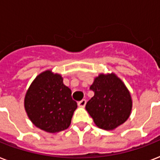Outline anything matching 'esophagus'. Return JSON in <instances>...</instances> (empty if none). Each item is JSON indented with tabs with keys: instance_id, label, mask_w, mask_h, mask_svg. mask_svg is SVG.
Returning <instances> with one entry per match:
<instances>
[{
	"instance_id": "34e87169",
	"label": "esophagus",
	"mask_w": 160,
	"mask_h": 160,
	"mask_svg": "<svg viewBox=\"0 0 160 160\" xmlns=\"http://www.w3.org/2000/svg\"><path fill=\"white\" fill-rule=\"evenodd\" d=\"M85 105H86V100H85V99L78 102V105L80 107H82V108H84L85 106Z\"/></svg>"
}]
</instances>
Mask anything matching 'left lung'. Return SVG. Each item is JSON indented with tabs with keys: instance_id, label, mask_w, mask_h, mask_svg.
<instances>
[{
	"instance_id": "1",
	"label": "left lung",
	"mask_w": 160,
	"mask_h": 160,
	"mask_svg": "<svg viewBox=\"0 0 160 160\" xmlns=\"http://www.w3.org/2000/svg\"><path fill=\"white\" fill-rule=\"evenodd\" d=\"M90 89L95 95L85 109L99 128L110 130L126 121L131 112V96L116 75L101 74Z\"/></svg>"
}]
</instances>
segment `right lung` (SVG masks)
Returning a JSON list of instances; mask_svg holds the SVG:
<instances>
[{"label": "right lung", "mask_w": 160, "mask_h": 160, "mask_svg": "<svg viewBox=\"0 0 160 160\" xmlns=\"http://www.w3.org/2000/svg\"><path fill=\"white\" fill-rule=\"evenodd\" d=\"M76 108L70 88L63 84L60 75L51 70L35 79L25 97V109L31 122L50 133L67 129Z\"/></svg>", "instance_id": "add662e5"}]
</instances>
